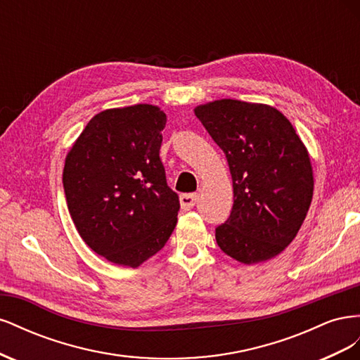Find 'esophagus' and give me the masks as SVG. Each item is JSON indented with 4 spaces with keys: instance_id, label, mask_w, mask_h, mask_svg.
Segmentation results:
<instances>
[{
    "instance_id": "1",
    "label": "esophagus",
    "mask_w": 360,
    "mask_h": 360,
    "mask_svg": "<svg viewBox=\"0 0 360 360\" xmlns=\"http://www.w3.org/2000/svg\"><path fill=\"white\" fill-rule=\"evenodd\" d=\"M197 198H198L197 193H183L181 197H180L181 209H184V210L192 209V207L197 204Z\"/></svg>"
}]
</instances>
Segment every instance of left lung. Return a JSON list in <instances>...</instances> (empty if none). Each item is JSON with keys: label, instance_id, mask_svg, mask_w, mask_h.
I'll use <instances>...</instances> for the list:
<instances>
[{"label": "left lung", "instance_id": "1", "mask_svg": "<svg viewBox=\"0 0 360 360\" xmlns=\"http://www.w3.org/2000/svg\"><path fill=\"white\" fill-rule=\"evenodd\" d=\"M195 115L228 160L234 204L216 226L226 255L254 264L282 252L309 210L312 167L296 130L267 105L222 99L195 108Z\"/></svg>", "mask_w": 360, "mask_h": 360}]
</instances>
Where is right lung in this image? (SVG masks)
I'll return each mask as SVG.
<instances>
[{"label":"right lung","mask_w":360,"mask_h":360,"mask_svg":"<svg viewBox=\"0 0 360 360\" xmlns=\"http://www.w3.org/2000/svg\"><path fill=\"white\" fill-rule=\"evenodd\" d=\"M167 115L134 105L94 115L66 158L63 186L82 240L118 266L138 267L165 246L179 195L159 158Z\"/></svg>","instance_id":"right-lung-1"}]
</instances>
